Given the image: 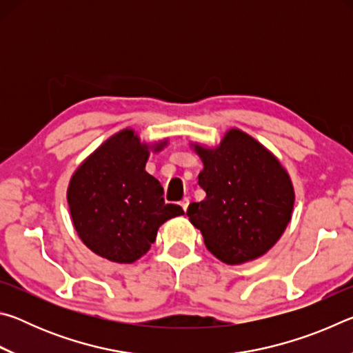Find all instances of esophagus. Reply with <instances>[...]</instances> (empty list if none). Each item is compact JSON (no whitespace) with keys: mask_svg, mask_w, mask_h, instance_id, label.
<instances>
[{"mask_svg":"<svg viewBox=\"0 0 353 353\" xmlns=\"http://www.w3.org/2000/svg\"><path fill=\"white\" fill-rule=\"evenodd\" d=\"M188 204H190V199H188V198H183V199L181 201V207L183 208V212H187Z\"/></svg>","mask_w":353,"mask_h":353,"instance_id":"esophagus-1","label":"esophagus"}]
</instances>
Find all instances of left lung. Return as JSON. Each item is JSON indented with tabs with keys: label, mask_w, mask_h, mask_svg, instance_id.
I'll list each match as a JSON object with an SVG mask.
<instances>
[{
	"label": "left lung",
	"mask_w": 353,
	"mask_h": 353,
	"mask_svg": "<svg viewBox=\"0 0 353 353\" xmlns=\"http://www.w3.org/2000/svg\"><path fill=\"white\" fill-rule=\"evenodd\" d=\"M204 170L198 183L205 199L187 214L205 248L227 265L259 259L288 225L294 188L288 172L268 149L240 129H230L216 148L193 145Z\"/></svg>",
	"instance_id": "left-lung-1"
}]
</instances>
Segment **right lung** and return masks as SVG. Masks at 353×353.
Here are the masks:
<instances>
[{
    "instance_id": "right-lung-1",
    "label": "right lung",
    "mask_w": 353,
    "mask_h": 353,
    "mask_svg": "<svg viewBox=\"0 0 353 353\" xmlns=\"http://www.w3.org/2000/svg\"><path fill=\"white\" fill-rule=\"evenodd\" d=\"M149 146L132 129L105 140L71 177L67 199L77 235L94 254L115 263H134L155 241L159 227L179 214L181 205L165 204L163 188L148 174Z\"/></svg>"
}]
</instances>
